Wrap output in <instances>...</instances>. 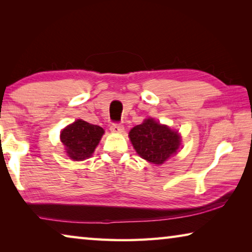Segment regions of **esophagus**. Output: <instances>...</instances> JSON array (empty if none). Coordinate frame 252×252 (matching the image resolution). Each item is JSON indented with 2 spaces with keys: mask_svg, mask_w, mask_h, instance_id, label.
<instances>
[{
  "mask_svg": "<svg viewBox=\"0 0 252 252\" xmlns=\"http://www.w3.org/2000/svg\"><path fill=\"white\" fill-rule=\"evenodd\" d=\"M110 131L113 132V133H122L125 131V126L121 123H112L110 126Z\"/></svg>",
  "mask_w": 252,
  "mask_h": 252,
  "instance_id": "1",
  "label": "esophagus"
}]
</instances>
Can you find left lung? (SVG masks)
Here are the masks:
<instances>
[{"label": "left lung", "instance_id": "left-lung-1", "mask_svg": "<svg viewBox=\"0 0 252 252\" xmlns=\"http://www.w3.org/2000/svg\"><path fill=\"white\" fill-rule=\"evenodd\" d=\"M129 136L140 157L156 164L163 163L180 146L178 132L157 123L153 119H148L142 125L135 126Z\"/></svg>", "mask_w": 252, "mask_h": 252}]
</instances>
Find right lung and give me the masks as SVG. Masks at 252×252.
I'll list each match as a JSON object with an SVG mask.
<instances>
[{"label":"right lung","mask_w":252,"mask_h":252,"mask_svg":"<svg viewBox=\"0 0 252 252\" xmlns=\"http://www.w3.org/2000/svg\"><path fill=\"white\" fill-rule=\"evenodd\" d=\"M103 133V129L99 126L76 120L63 129L61 141L65 146L67 156L75 161H80L92 156Z\"/></svg>","instance_id":"right-lung-1"}]
</instances>
